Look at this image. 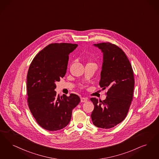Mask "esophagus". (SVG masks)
Instances as JSON below:
<instances>
[{
    "label": "esophagus",
    "mask_w": 159,
    "mask_h": 159,
    "mask_svg": "<svg viewBox=\"0 0 159 159\" xmlns=\"http://www.w3.org/2000/svg\"><path fill=\"white\" fill-rule=\"evenodd\" d=\"M87 101H88V99L86 98H83V97H82V98H80V101H81V102H86Z\"/></svg>",
    "instance_id": "1"
}]
</instances>
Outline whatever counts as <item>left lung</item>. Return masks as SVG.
<instances>
[{
    "mask_svg": "<svg viewBox=\"0 0 159 159\" xmlns=\"http://www.w3.org/2000/svg\"><path fill=\"white\" fill-rule=\"evenodd\" d=\"M94 45L101 50L103 56L99 85L108 90L105 100L90 98L95 105L91 118L96 127L109 129L127 116L133 97V70L127 56L117 45L108 42Z\"/></svg>",
    "mask_w": 159,
    "mask_h": 159,
    "instance_id": "left-lung-1",
    "label": "left lung"
}]
</instances>
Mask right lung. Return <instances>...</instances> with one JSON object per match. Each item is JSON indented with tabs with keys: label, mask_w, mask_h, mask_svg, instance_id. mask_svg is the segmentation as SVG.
<instances>
[{
	"label": "right lung",
	"mask_w": 159,
	"mask_h": 159,
	"mask_svg": "<svg viewBox=\"0 0 159 159\" xmlns=\"http://www.w3.org/2000/svg\"><path fill=\"white\" fill-rule=\"evenodd\" d=\"M76 44L52 43L45 47L34 58L27 74L28 105L38 124L54 131L70 122L72 110L80 101L76 94L60 96L54 90L55 82L66 73L69 55Z\"/></svg>",
	"instance_id": "right-lung-1"
}]
</instances>
